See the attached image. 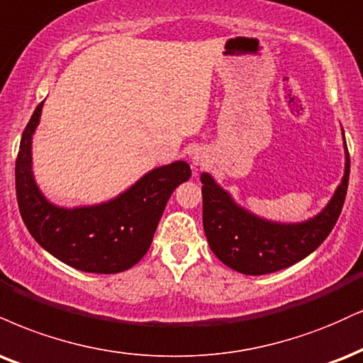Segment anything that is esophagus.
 Listing matches in <instances>:
<instances>
[{
    "instance_id": "34e87169",
    "label": "esophagus",
    "mask_w": 363,
    "mask_h": 363,
    "mask_svg": "<svg viewBox=\"0 0 363 363\" xmlns=\"http://www.w3.org/2000/svg\"><path fill=\"white\" fill-rule=\"evenodd\" d=\"M208 155L206 152L203 150H196L193 157H191V162H193V167H203V165L208 164Z\"/></svg>"
}]
</instances>
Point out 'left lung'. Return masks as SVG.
<instances>
[{"label": "left lung", "mask_w": 363, "mask_h": 363, "mask_svg": "<svg viewBox=\"0 0 363 363\" xmlns=\"http://www.w3.org/2000/svg\"><path fill=\"white\" fill-rule=\"evenodd\" d=\"M345 172L330 203L301 223H277L242 208L208 172L203 182V226L215 255L247 276H264L306 259L325 242L342 213L350 176V155L345 142Z\"/></svg>", "instance_id": "8db88e82"}]
</instances>
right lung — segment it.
Here are the masks:
<instances>
[{"label":"right lung","instance_id":"1","mask_svg":"<svg viewBox=\"0 0 363 363\" xmlns=\"http://www.w3.org/2000/svg\"><path fill=\"white\" fill-rule=\"evenodd\" d=\"M42 108L43 101L23 130L16 157V199L25 226L38 245L82 272L118 274L133 267L150 248L170 194L191 177L189 164L176 160L152 169L104 203L57 206L38 189L32 170V137Z\"/></svg>","mask_w":363,"mask_h":363}]
</instances>
